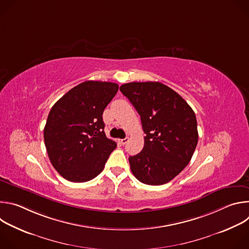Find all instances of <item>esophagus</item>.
<instances>
[{"mask_svg": "<svg viewBox=\"0 0 249 249\" xmlns=\"http://www.w3.org/2000/svg\"><path fill=\"white\" fill-rule=\"evenodd\" d=\"M129 141V138L128 137H126V138H124V139H121V140H119V142L120 143L122 144V145H125V144H127V142Z\"/></svg>", "mask_w": 249, "mask_h": 249, "instance_id": "esophagus-1", "label": "esophagus"}]
</instances>
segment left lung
Returning a JSON list of instances; mask_svg holds the SVG:
<instances>
[{"mask_svg":"<svg viewBox=\"0 0 249 249\" xmlns=\"http://www.w3.org/2000/svg\"><path fill=\"white\" fill-rule=\"evenodd\" d=\"M141 116L143 150L129 158L136 178L148 185L167 183L189 163L198 143L197 120L189 104L159 82L120 87Z\"/></svg>","mask_w":249,"mask_h":249,"instance_id":"left-lung-1","label":"left lung"}]
</instances>
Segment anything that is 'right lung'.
<instances>
[{
	"label": "right lung",
	"instance_id": "1",
	"mask_svg": "<svg viewBox=\"0 0 249 249\" xmlns=\"http://www.w3.org/2000/svg\"><path fill=\"white\" fill-rule=\"evenodd\" d=\"M118 88L115 83L87 81L53 105L44 127V142L52 165L65 179H93L116 148L115 142L105 136L102 114Z\"/></svg>",
	"mask_w": 249,
	"mask_h": 249
}]
</instances>
